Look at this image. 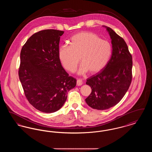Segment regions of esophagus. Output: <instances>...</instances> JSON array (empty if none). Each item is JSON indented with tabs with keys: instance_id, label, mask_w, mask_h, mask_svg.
Here are the masks:
<instances>
[{
	"instance_id": "34e87169",
	"label": "esophagus",
	"mask_w": 152,
	"mask_h": 152,
	"mask_svg": "<svg viewBox=\"0 0 152 152\" xmlns=\"http://www.w3.org/2000/svg\"><path fill=\"white\" fill-rule=\"evenodd\" d=\"M83 84V81H82V80H77V86H81Z\"/></svg>"
}]
</instances>
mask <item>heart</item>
Here are the masks:
<instances>
[{
	"label": "heart",
	"instance_id": "1",
	"mask_svg": "<svg viewBox=\"0 0 152 152\" xmlns=\"http://www.w3.org/2000/svg\"><path fill=\"white\" fill-rule=\"evenodd\" d=\"M69 44V46L60 47L58 51L62 65L69 72H75L80 60L82 63L80 74L88 71L91 74L99 72L107 65L112 55L110 43L91 32H81L73 35Z\"/></svg>",
	"mask_w": 152,
	"mask_h": 152
}]
</instances>
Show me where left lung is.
Returning <instances> with one entry per match:
<instances>
[{"label":"left lung","instance_id":"obj_1","mask_svg":"<svg viewBox=\"0 0 152 152\" xmlns=\"http://www.w3.org/2000/svg\"><path fill=\"white\" fill-rule=\"evenodd\" d=\"M112 39V52L107 65L99 73L87 79L92 92L87 104L97 110H105L117 104L130 87L132 80V56L123 37L107 27Z\"/></svg>","mask_w":152,"mask_h":152}]
</instances>
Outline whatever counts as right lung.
Returning a JSON list of instances; mask_svg holds the SVG:
<instances>
[{
	"mask_svg": "<svg viewBox=\"0 0 152 152\" xmlns=\"http://www.w3.org/2000/svg\"><path fill=\"white\" fill-rule=\"evenodd\" d=\"M64 31L44 29L35 33L20 52L19 77L26 97L37 110L53 113L64 105L76 80L69 76L58 58Z\"/></svg>",
	"mask_w": 152,
	"mask_h": 152,
	"instance_id": "right-lung-1",
	"label": "right lung"
}]
</instances>
